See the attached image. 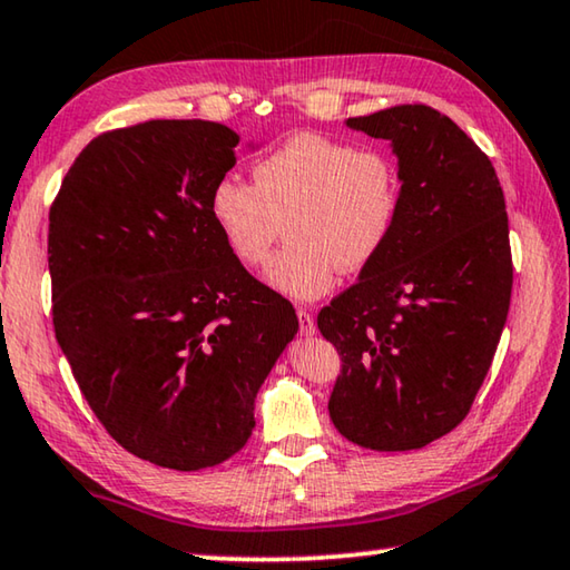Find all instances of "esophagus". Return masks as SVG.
Wrapping results in <instances>:
<instances>
[{"label": "esophagus", "instance_id": "34e87169", "mask_svg": "<svg viewBox=\"0 0 570 570\" xmlns=\"http://www.w3.org/2000/svg\"><path fill=\"white\" fill-rule=\"evenodd\" d=\"M296 317H299V332L304 337H312V334H317V324H314V317L306 309H296Z\"/></svg>", "mask_w": 570, "mask_h": 570}]
</instances>
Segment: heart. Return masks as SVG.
Returning a JSON list of instances; mask_svg holds the SVG:
<instances>
[{"label":"heart","mask_w":570,"mask_h":570,"mask_svg":"<svg viewBox=\"0 0 570 570\" xmlns=\"http://www.w3.org/2000/svg\"><path fill=\"white\" fill-rule=\"evenodd\" d=\"M210 218L246 266H264L286 225L288 243L268 284L292 299H320L340 271L355 274L381 256L401 213V171L383 149L299 131L253 165V185L220 177Z\"/></svg>","instance_id":"heart-1"}]
</instances>
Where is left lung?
Here are the masks:
<instances>
[{
	"mask_svg": "<svg viewBox=\"0 0 570 570\" xmlns=\"http://www.w3.org/2000/svg\"><path fill=\"white\" fill-rule=\"evenodd\" d=\"M347 126L391 141L401 213L381 256L317 317L342 357L330 419L363 449H421L466 419L508 322L504 195L490 157L436 108Z\"/></svg>",
	"mask_w": 570,
	"mask_h": 570,
	"instance_id": "left-lung-1",
	"label": "left lung"
}]
</instances>
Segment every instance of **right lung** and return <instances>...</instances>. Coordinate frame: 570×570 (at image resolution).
I'll use <instances>...</instances> for the list:
<instances>
[{
    "mask_svg": "<svg viewBox=\"0 0 570 570\" xmlns=\"http://www.w3.org/2000/svg\"><path fill=\"white\" fill-rule=\"evenodd\" d=\"M238 141L200 119L106 131L50 207L52 324L80 393L126 451L177 472L246 446L258 387L299 330L210 218Z\"/></svg>",
    "mask_w": 570,
    "mask_h": 570,
    "instance_id": "1",
    "label": "right lung"
}]
</instances>
